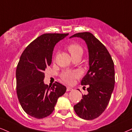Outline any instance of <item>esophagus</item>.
<instances>
[{
  "mask_svg": "<svg viewBox=\"0 0 132 132\" xmlns=\"http://www.w3.org/2000/svg\"><path fill=\"white\" fill-rule=\"evenodd\" d=\"M73 90L72 88H71V87H68L67 88H66V90H67L68 92V91H71V90Z\"/></svg>",
  "mask_w": 132,
  "mask_h": 132,
  "instance_id": "34e87169",
  "label": "esophagus"
}]
</instances>
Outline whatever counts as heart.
Segmentation results:
<instances>
[{"mask_svg":"<svg viewBox=\"0 0 132 132\" xmlns=\"http://www.w3.org/2000/svg\"><path fill=\"white\" fill-rule=\"evenodd\" d=\"M72 58L77 56H82L83 53V48L77 44H69L67 47ZM79 76V73L76 71H65L61 74V79L68 84H72L74 80Z\"/></svg>","mask_w":132,"mask_h":132,"instance_id":"heart-1","label":"heart"}]
</instances>
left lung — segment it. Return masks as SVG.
<instances>
[{
    "mask_svg": "<svg viewBox=\"0 0 132 132\" xmlns=\"http://www.w3.org/2000/svg\"><path fill=\"white\" fill-rule=\"evenodd\" d=\"M76 37L86 43L89 69L81 80L82 85H88V94L82 95V99L74 106V109L80 118L93 120L104 111L111 97L115 84L114 62L105 46L92 33H77L70 38Z\"/></svg>",
    "mask_w": 132,
    "mask_h": 132,
    "instance_id": "obj_1",
    "label": "left lung"
}]
</instances>
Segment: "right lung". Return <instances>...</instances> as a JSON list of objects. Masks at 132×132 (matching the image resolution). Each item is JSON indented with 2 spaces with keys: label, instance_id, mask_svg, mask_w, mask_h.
I'll list each match as a JSON object with an SVG mask.
<instances>
[{
  "label": "right lung",
  "instance_id": "obj_1",
  "mask_svg": "<svg viewBox=\"0 0 132 132\" xmlns=\"http://www.w3.org/2000/svg\"><path fill=\"white\" fill-rule=\"evenodd\" d=\"M68 34L47 33L38 37L24 50L16 71V93L23 110L37 119L48 116L66 87L55 82L45 84L44 71L52 63L54 47Z\"/></svg>",
  "mask_w": 132,
  "mask_h": 132
}]
</instances>
